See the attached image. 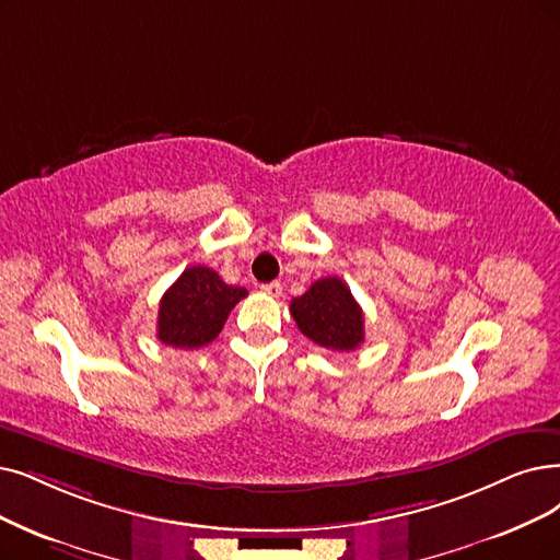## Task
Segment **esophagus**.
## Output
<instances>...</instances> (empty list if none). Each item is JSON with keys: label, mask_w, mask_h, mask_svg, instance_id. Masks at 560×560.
<instances>
[{"label": "esophagus", "mask_w": 560, "mask_h": 560, "mask_svg": "<svg viewBox=\"0 0 560 560\" xmlns=\"http://www.w3.org/2000/svg\"><path fill=\"white\" fill-rule=\"evenodd\" d=\"M261 294L271 296V299H280L282 296V284L280 282H268V284H261Z\"/></svg>", "instance_id": "esophagus-1"}]
</instances>
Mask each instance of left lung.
<instances>
[{"mask_svg":"<svg viewBox=\"0 0 560 560\" xmlns=\"http://www.w3.org/2000/svg\"><path fill=\"white\" fill-rule=\"evenodd\" d=\"M305 338L330 351H353L365 340L363 310L340 278H322L289 305Z\"/></svg>","mask_w":560,"mask_h":560,"instance_id":"1","label":"left lung"}]
</instances>
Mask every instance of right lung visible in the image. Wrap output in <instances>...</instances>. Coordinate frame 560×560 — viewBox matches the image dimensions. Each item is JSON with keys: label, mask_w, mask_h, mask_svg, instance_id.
<instances>
[{"label": "right lung", "mask_w": 560, "mask_h": 560, "mask_svg": "<svg viewBox=\"0 0 560 560\" xmlns=\"http://www.w3.org/2000/svg\"><path fill=\"white\" fill-rule=\"evenodd\" d=\"M248 289L222 282L207 266H190L167 289L159 305V340L174 349H199L218 338L234 305Z\"/></svg>", "instance_id": "1"}]
</instances>
